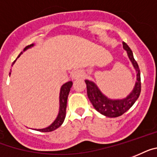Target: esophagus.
<instances>
[{
    "mask_svg": "<svg viewBox=\"0 0 157 157\" xmlns=\"http://www.w3.org/2000/svg\"><path fill=\"white\" fill-rule=\"evenodd\" d=\"M83 76V73L81 72V71H75L73 73H72V78L73 79V80H76V79H79L81 78V77H82Z\"/></svg>",
    "mask_w": 157,
    "mask_h": 157,
    "instance_id": "esophagus-1",
    "label": "esophagus"
}]
</instances>
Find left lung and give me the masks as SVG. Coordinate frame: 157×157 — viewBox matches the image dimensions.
I'll return each mask as SVG.
<instances>
[{"mask_svg": "<svg viewBox=\"0 0 157 157\" xmlns=\"http://www.w3.org/2000/svg\"><path fill=\"white\" fill-rule=\"evenodd\" d=\"M123 48L127 51L128 58L136 72V81L132 93L126 98L121 100H112L105 97L101 93L97 85L93 81L85 80L87 85V94L89 101L97 112L102 115L108 117H117L123 115L130 108L134 105L140 94L141 90V82H140V72L137 62L133 57V53L131 48L128 47L125 42H123Z\"/></svg>", "mask_w": 157, "mask_h": 157, "instance_id": "left-lung-1", "label": "left lung"}]
</instances>
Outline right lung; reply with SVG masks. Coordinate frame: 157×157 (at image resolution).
Masks as SVG:
<instances>
[{"mask_svg":"<svg viewBox=\"0 0 157 157\" xmlns=\"http://www.w3.org/2000/svg\"><path fill=\"white\" fill-rule=\"evenodd\" d=\"M34 44H32L30 45L26 46L25 48H24V51L27 50L28 48L33 47ZM21 52L19 54V57L22 54ZM16 61V60H15ZM15 61L13 62V64L15 63ZM10 74V73H9ZM72 85V81H68V82L65 83L61 86L60 88V109H59V113L57 115V117L56 118V120L53 121V123L49 125L48 127L45 128H42V129H37V131L44 132H52L53 130L58 128L61 124H63L64 121V118H65V115H66V107H67V100H68V93L70 92L71 87Z\"/></svg>","mask_w":157,"mask_h":157,"instance_id":"1","label":"right lung"}]
</instances>
